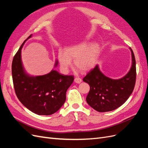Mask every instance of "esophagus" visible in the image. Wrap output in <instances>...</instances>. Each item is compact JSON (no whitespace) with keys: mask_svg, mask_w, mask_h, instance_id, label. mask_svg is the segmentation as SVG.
Wrapping results in <instances>:
<instances>
[{"mask_svg":"<svg viewBox=\"0 0 148 148\" xmlns=\"http://www.w3.org/2000/svg\"><path fill=\"white\" fill-rule=\"evenodd\" d=\"M74 81H75V83H81V82H82V79L81 78L76 77V78H75Z\"/></svg>","mask_w":148,"mask_h":148,"instance_id":"obj_1","label":"esophagus"}]
</instances>
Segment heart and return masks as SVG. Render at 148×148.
<instances>
[{
	"label": "heart",
	"mask_w": 148,
	"mask_h": 148,
	"mask_svg": "<svg viewBox=\"0 0 148 148\" xmlns=\"http://www.w3.org/2000/svg\"><path fill=\"white\" fill-rule=\"evenodd\" d=\"M99 52V47L97 44L88 46L86 42L79 43L67 47L64 52L59 51L58 59L62 70L65 73L69 71L74 60L75 66L82 72L91 70L95 66Z\"/></svg>",
	"instance_id": "heart-1"
}]
</instances>
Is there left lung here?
Returning <instances> with one entry per match:
<instances>
[{
  "instance_id": "left-lung-1",
  "label": "left lung",
  "mask_w": 148,
  "mask_h": 148,
  "mask_svg": "<svg viewBox=\"0 0 148 148\" xmlns=\"http://www.w3.org/2000/svg\"><path fill=\"white\" fill-rule=\"evenodd\" d=\"M132 66L129 72L122 78L113 79L103 75L96 65L83 78L88 83L90 90L86 102L95 110L105 112L114 110L123 104L132 95L136 78V60L131 49Z\"/></svg>"
}]
</instances>
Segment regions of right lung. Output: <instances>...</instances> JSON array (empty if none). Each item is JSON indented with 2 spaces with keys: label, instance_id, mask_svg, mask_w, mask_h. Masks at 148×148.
Segmentation results:
<instances>
[{
  "label": "right lung",
  "instance_id": "obj_1",
  "mask_svg": "<svg viewBox=\"0 0 148 148\" xmlns=\"http://www.w3.org/2000/svg\"><path fill=\"white\" fill-rule=\"evenodd\" d=\"M31 36L21 44L13 57L12 64L13 86L18 99L26 108L39 115H52L64 104L66 90L72 84L74 77L64 75L56 70L36 77L26 75L21 64V49Z\"/></svg>",
  "mask_w": 148,
  "mask_h": 148
}]
</instances>
